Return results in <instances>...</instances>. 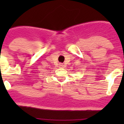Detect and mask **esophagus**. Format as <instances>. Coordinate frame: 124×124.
<instances>
[{
  "mask_svg": "<svg viewBox=\"0 0 124 124\" xmlns=\"http://www.w3.org/2000/svg\"><path fill=\"white\" fill-rule=\"evenodd\" d=\"M59 66H60V68H64V67H65V65H64V64H62V63L59 64Z\"/></svg>",
  "mask_w": 124,
  "mask_h": 124,
  "instance_id": "obj_1",
  "label": "esophagus"
}]
</instances>
